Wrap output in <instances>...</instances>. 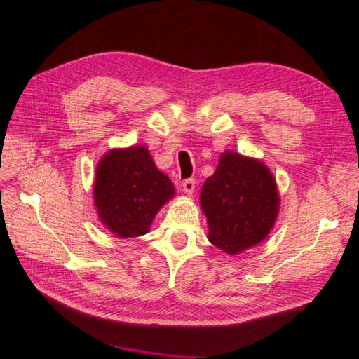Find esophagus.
<instances>
[{
  "label": "esophagus",
  "instance_id": "34e87169",
  "mask_svg": "<svg viewBox=\"0 0 359 359\" xmlns=\"http://www.w3.org/2000/svg\"><path fill=\"white\" fill-rule=\"evenodd\" d=\"M194 187H196V180H194V178H187V180L182 181V190H184V193L191 194L194 191Z\"/></svg>",
  "mask_w": 359,
  "mask_h": 359
}]
</instances>
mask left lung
Listing matches in <instances>:
<instances>
[{"label":"left lung","instance_id":"8db88e82","mask_svg":"<svg viewBox=\"0 0 359 359\" xmlns=\"http://www.w3.org/2000/svg\"><path fill=\"white\" fill-rule=\"evenodd\" d=\"M201 205L210 224L208 240L236 255L259 244L273 227L278 211L276 180L260 161L224 153L203 184Z\"/></svg>","mask_w":359,"mask_h":359}]
</instances>
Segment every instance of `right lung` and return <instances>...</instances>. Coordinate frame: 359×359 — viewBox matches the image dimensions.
I'll list each match as a JSON object with an SVG mask.
<instances>
[{"label": "right lung", "instance_id": "add662e5", "mask_svg": "<svg viewBox=\"0 0 359 359\" xmlns=\"http://www.w3.org/2000/svg\"><path fill=\"white\" fill-rule=\"evenodd\" d=\"M173 193L172 181L156 168L145 147L112 149L95 172L94 201L100 220L123 238L147 233Z\"/></svg>", "mask_w": 359, "mask_h": 359}]
</instances>
